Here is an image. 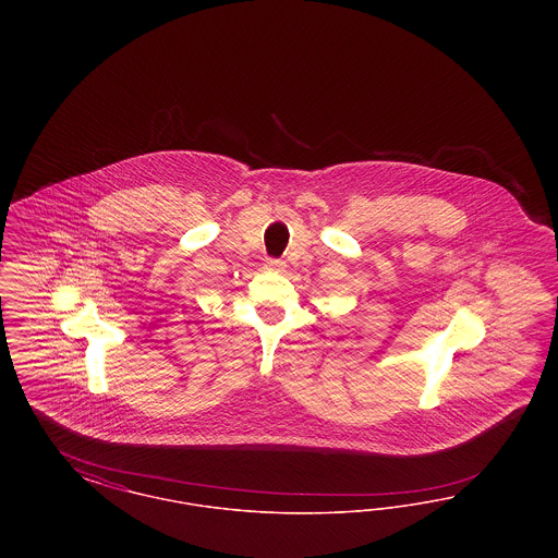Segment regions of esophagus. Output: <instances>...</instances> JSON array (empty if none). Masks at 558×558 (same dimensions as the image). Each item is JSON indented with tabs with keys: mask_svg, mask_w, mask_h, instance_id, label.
<instances>
[{
	"mask_svg": "<svg viewBox=\"0 0 558 558\" xmlns=\"http://www.w3.org/2000/svg\"><path fill=\"white\" fill-rule=\"evenodd\" d=\"M266 267L267 269H271V271H282V269H284V262H280V259H269Z\"/></svg>",
	"mask_w": 558,
	"mask_h": 558,
	"instance_id": "obj_1",
	"label": "esophagus"
}]
</instances>
